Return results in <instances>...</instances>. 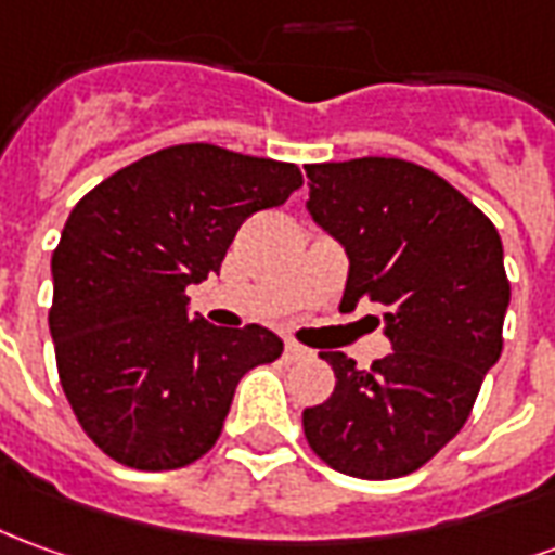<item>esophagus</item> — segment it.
<instances>
[{
    "mask_svg": "<svg viewBox=\"0 0 555 555\" xmlns=\"http://www.w3.org/2000/svg\"><path fill=\"white\" fill-rule=\"evenodd\" d=\"M306 358H312V351H309V348H304V345L300 343H285V360H288V363H297V360H306Z\"/></svg>",
    "mask_w": 555,
    "mask_h": 555,
    "instance_id": "obj_1",
    "label": "esophagus"
}]
</instances>
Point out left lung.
<instances>
[{"label":"left lung","mask_w":555,"mask_h":555,"mask_svg":"<svg viewBox=\"0 0 555 555\" xmlns=\"http://www.w3.org/2000/svg\"><path fill=\"white\" fill-rule=\"evenodd\" d=\"M306 207L351 261L339 312L382 304L393 345L370 370L321 351L336 387L304 412L306 441L351 478L412 475L463 429L502 354V240L466 195L414 162H324L306 165Z\"/></svg>","instance_id":"1"}]
</instances>
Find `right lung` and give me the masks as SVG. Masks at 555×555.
<instances>
[{
    "mask_svg": "<svg viewBox=\"0 0 555 555\" xmlns=\"http://www.w3.org/2000/svg\"><path fill=\"white\" fill-rule=\"evenodd\" d=\"M300 185L288 162L180 143L77 201L50 261L48 321L65 399L111 460L141 472L201 460L240 378L282 354L267 327L189 315L185 288L219 273L251 212Z\"/></svg>",
    "mask_w": 555,
    "mask_h": 555,
    "instance_id": "add662e5",
    "label": "right lung"
}]
</instances>
